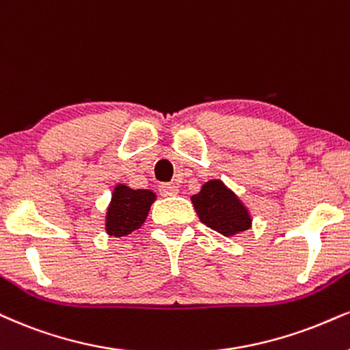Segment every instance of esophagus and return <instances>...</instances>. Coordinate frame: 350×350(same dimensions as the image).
Masks as SVG:
<instances>
[{"label": "esophagus", "instance_id": "obj_1", "mask_svg": "<svg viewBox=\"0 0 350 350\" xmlns=\"http://www.w3.org/2000/svg\"><path fill=\"white\" fill-rule=\"evenodd\" d=\"M159 191H161L162 196H176L178 195V187H175L172 183H162Z\"/></svg>", "mask_w": 350, "mask_h": 350}]
</instances>
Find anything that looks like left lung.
Returning a JSON list of instances; mask_svg holds the SVG:
<instances>
[{
    "instance_id": "8db88e82",
    "label": "left lung",
    "mask_w": 350,
    "mask_h": 350,
    "mask_svg": "<svg viewBox=\"0 0 350 350\" xmlns=\"http://www.w3.org/2000/svg\"><path fill=\"white\" fill-rule=\"evenodd\" d=\"M200 221L224 237H234L252 227L248 209L221 180H209L191 196Z\"/></svg>"
}]
</instances>
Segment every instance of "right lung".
<instances>
[{
	"mask_svg": "<svg viewBox=\"0 0 350 350\" xmlns=\"http://www.w3.org/2000/svg\"><path fill=\"white\" fill-rule=\"evenodd\" d=\"M155 193L150 189H133L116 185L105 215V232L113 237H126L139 228L148 219Z\"/></svg>",
	"mask_w": 350,
	"mask_h": 350,
	"instance_id": "right-lung-1",
	"label": "right lung"
}]
</instances>
